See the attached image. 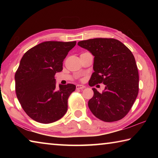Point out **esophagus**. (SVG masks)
<instances>
[{
	"instance_id": "obj_1",
	"label": "esophagus",
	"mask_w": 158,
	"mask_h": 158,
	"mask_svg": "<svg viewBox=\"0 0 158 158\" xmlns=\"http://www.w3.org/2000/svg\"><path fill=\"white\" fill-rule=\"evenodd\" d=\"M85 88V86L84 85H79V84H77V85H76V89H77V90H79V89H84Z\"/></svg>"
}]
</instances>
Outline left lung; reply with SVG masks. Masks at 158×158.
Here are the masks:
<instances>
[{
  "label": "left lung",
  "instance_id": "1",
  "mask_svg": "<svg viewBox=\"0 0 158 158\" xmlns=\"http://www.w3.org/2000/svg\"><path fill=\"white\" fill-rule=\"evenodd\" d=\"M94 56L90 86L104 84L99 93L93 88L89 107L95 117L105 122L122 119L128 114L139 93V73L135 58L125 44L114 38H94L78 42Z\"/></svg>",
  "mask_w": 158,
  "mask_h": 158
}]
</instances>
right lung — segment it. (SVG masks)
I'll list each match as a JSON object with an SVG mask.
<instances>
[{"label": "right lung", "mask_w": 158, "mask_h": 158, "mask_svg": "<svg viewBox=\"0 0 158 158\" xmlns=\"http://www.w3.org/2000/svg\"><path fill=\"white\" fill-rule=\"evenodd\" d=\"M77 42L47 41L27 51L15 73V91L28 116L41 123H52L68 110V100L75 85L56 87L54 76Z\"/></svg>", "instance_id": "right-lung-1"}]
</instances>
